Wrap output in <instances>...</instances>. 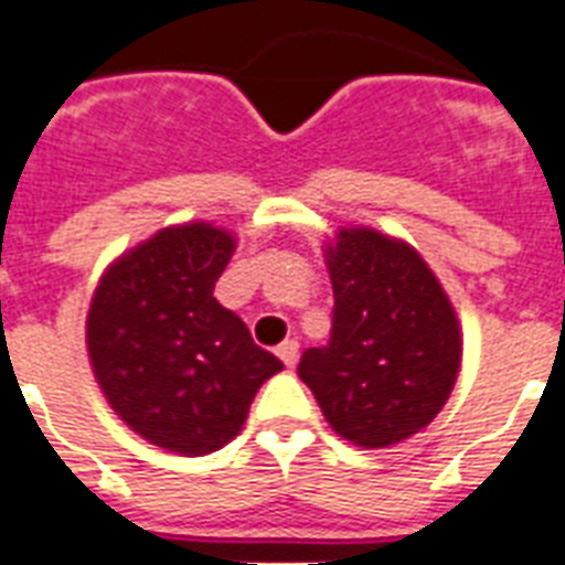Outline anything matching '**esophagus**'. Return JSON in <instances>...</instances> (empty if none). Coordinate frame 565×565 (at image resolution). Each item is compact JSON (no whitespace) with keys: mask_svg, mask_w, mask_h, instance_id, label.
Here are the masks:
<instances>
[{"mask_svg":"<svg viewBox=\"0 0 565 565\" xmlns=\"http://www.w3.org/2000/svg\"><path fill=\"white\" fill-rule=\"evenodd\" d=\"M278 358H281L287 370H292L296 361H299V343H296V340H284V343L278 345Z\"/></svg>","mask_w":565,"mask_h":565,"instance_id":"34e87169","label":"esophagus"}]
</instances>
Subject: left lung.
I'll list each match as a JSON object with an SVG mask.
<instances>
[{
  "instance_id": "1",
  "label": "left lung",
  "mask_w": 565,
  "mask_h": 565,
  "mask_svg": "<svg viewBox=\"0 0 565 565\" xmlns=\"http://www.w3.org/2000/svg\"><path fill=\"white\" fill-rule=\"evenodd\" d=\"M334 328L301 354L299 377L352 446L390 448L437 419L463 361L455 305L425 257L366 225L326 243Z\"/></svg>"
}]
</instances>
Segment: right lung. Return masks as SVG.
<instances>
[{
    "label": "right lung",
    "instance_id": "right-lung-1",
    "mask_svg": "<svg viewBox=\"0 0 565 565\" xmlns=\"http://www.w3.org/2000/svg\"><path fill=\"white\" fill-rule=\"evenodd\" d=\"M234 248L213 222L161 228L102 273L87 310V358L110 411L172 455L228 446L260 384L284 370L213 299Z\"/></svg>",
    "mask_w": 565,
    "mask_h": 565
}]
</instances>
